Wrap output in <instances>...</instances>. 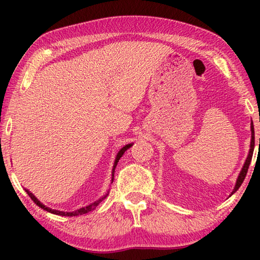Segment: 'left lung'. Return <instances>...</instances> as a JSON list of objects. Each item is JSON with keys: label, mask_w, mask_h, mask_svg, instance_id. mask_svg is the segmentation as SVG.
Returning a JSON list of instances; mask_svg holds the SVG:
<instances>
[{"label": "left lung", "mask_w": 260, "mask_h": 260, "mask_svg": "<svg viewBox=\"0 0 260 260\" xmlns=\"http://www.w3.org/2000/svg\"><path fill=\"white\" fill-rule=\"evenodd\" d=\"M253 149H254V129H253V124L251 122V142H250V150H249V153H248V157H246V159H245L244 165H243V167H242L241 172L239 174V177H237L235 187H234V189H233V191H232V195L237 190V189L241 187L242 182L244 181L246 172H248V169H249V165H250V161H251V159H252Z\"/></svg>", "instance_id": "left-lung-1"}]
</instances>
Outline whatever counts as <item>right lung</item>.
Here are the masks:
<instances>
[{"label":"right lung","instance_id":"right-lung-1","mask_svg":"<svg viewBox=\"0 0 260 260\" xmlns=\"http://www.w3.org/2000/svg\"><path fill=\"white\" fill-rule=\"evenodd\" d=\"M132 146H133V143H129V144H126V146H124L122 147L119 151H118V153H117V156H116V159H114V164H113V167H112V179H111V183H112V181H113V175H114V169H116V166H117V164H118V161H119V159L120 158L122 157V155H124L125 153V151L127 150V149H129ZM25 191L27 192V195L30 197V199H32V201L34 202L35 204H37L38 206H40L41 209H43L45 211H47V212H50V213H52V214H57V215H64V217H76V215H80V214H85V213H88L89 212V211H91V210H94L96 206H98L101 202H102L105 197H107L108 195H109V191L105 193L104 196H102L101 197L100 200H98L96 202H94V203H91V204H89V205H87V206H83V208H81V209H79V210H76V211H72V212H64V211H58V210H52V209H50V208H48V206H46L45 204H42L40 201H39L37 197H35L32 192L30 191H28V190H26L25 189Z\"/></svg>","mask_w":260,"mask_h":260}]
</instances>
